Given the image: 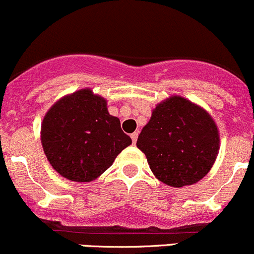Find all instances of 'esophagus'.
<instances>
[{"mask_svg": "<svg viewBox=\"0 0 254 254\" xmlns=\"http://www.w3.org/2000/svg\"><path fill=\"white\" fill-rule=\"evenodd\" d=\"M137 137H138V132L137 131H135V132H132L131 134V140H132V143H136V141H137Z\"/></svg>", "mask_w": 254, "mask_h": 254, "instance_id": "obj_1", "label": "esophagus"}]
</instances>
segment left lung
<instances>
[{
    "label": "left lung",
    "mask_w": 254,
    "mask_h": 254,
    "mask_svg": "<svg viewBox=\"0 0 254 254\" xmlns=\"http://www.w3.org/2000/svg\"><path fill=\"white\" fill-rule=\"evenodd\" d=\"M136 146L145 153L158 180L183 188L209 172L218 156L219 134L203 108L173 96L152 112Z\"/></svg>",
    "instance_id": "left-lung-1"
}]
</instances>
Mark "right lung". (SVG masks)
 Wrapping results in <instances>:
<instances>
[{"label": "right lung", "instance_id": "add662e5", "mask_svg": "<svg viewBox=\"0 0 254 254\" xmlns=\"http://www.w3.org/2000/svg\"><path fill=\"white\" fill-rule=\"evenodd\" d=\"M41 142L56 172L89 183L113 164L131 138L108 113L105 98L84 89L51 107L41 125Z\"/></svg>", "mask_w": 254, "mask_h": 254}]
</instances>
